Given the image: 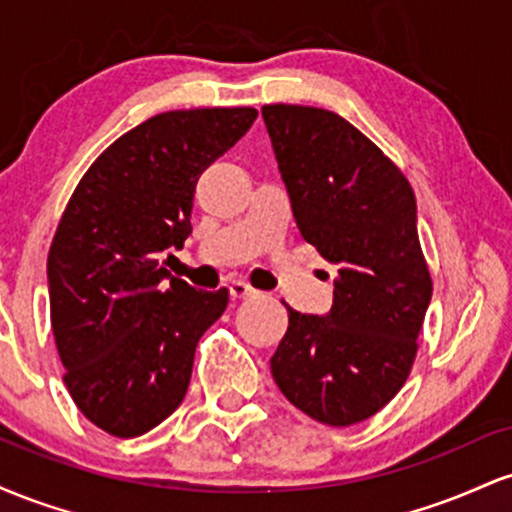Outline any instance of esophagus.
<instances>
[{"mask_svg":"<svg viewBox=\"0 0 512 512\" xmlns=\"http://www.w3.org/2000/svg\"><path fill=\"white\" fill-rule=\"evenodd\" d=\"M228 291H231L233 298H252L257 296V289H252L250 284H245V281H231V286H228Z\"/></svg>","mask_w":512,"mask_h":512,"instance_id":"34e87169","label":"esophagus"}]
</instances>
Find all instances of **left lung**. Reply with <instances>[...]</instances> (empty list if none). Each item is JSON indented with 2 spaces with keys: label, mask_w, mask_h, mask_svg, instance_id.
Returning <instances> with one entry per match:
<instances>
[{
  "label": "left lung",
  "mask_w": 512,
  "mask_h": 512,
  "mask_svg": "<svg viewBox=\"0 0 512 512\" xmlns=\"http://www.w3.org/2000/svg\"><path fill=\"white\" fill-rule=\"evenodd\" d=\"M262 117L298 231L337 267L330 313L286 305L289 330L269 361L274 383L320 424H358L404 385L431 303L414 192L337 113L279 103Z\"/></svg>",
  "instance_id": "8db88e82"
}]
</instances>
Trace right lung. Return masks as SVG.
<instances>
[{
  "mask_svg": "<svg viewBox=\"0 0 512 512\" xmlns=\"http://www.w3.org/2000/svg\"><path fill=\"white\" fill-rule=\"evenodd\" d=\"M255 108L170 110L93 161L48 257L64 385L88 421L134 438L185 399L199 337L228 305L170 276L163 252L192 233L199 175L255 122Z\"/></svg>",
  "mask_w": 512,
  "mask_h": 512,
  "instance_id": "obj_1",
  "label": "right lung"
}]
</instances>
